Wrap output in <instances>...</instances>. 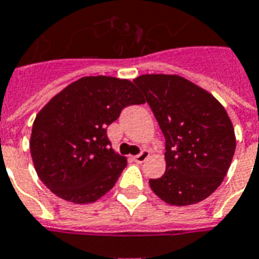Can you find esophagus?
<instances>
[{
    "label": "esophagus",
    "instance_id": "esophagus-1",
    "mask_svg": "<svg viewBox=\"0 0 259 259\" xmlns=\"http://www.w3.org/2000/svg\"><path fill=\"white\" fill-rule=\"evenodd\" d=\"M149 156H151L149 155V152L143 151L141 153H138L137 156H134V160H136V163H144V161L147 160Z\"/></svg>",
    "mask_w": 259,
    "mask_h": 259
}]
</instances>
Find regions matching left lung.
<instances>
[{
    "label": "left lung",
    "instance_id": "1",
    "mask_svg": "<svg viewBox=\"0 0 259 259\" xmlns=\"http://www.w3.org/2000/svg\"><path fill=\"white\" fill-rule=\"evenodd\" d=\"M165 138V172L149 186L169 205L205 200L220 186L234 157V126L222 104L177 74L134 80Z\"/></svg>",
    "mask_w": 259,
    "mask_h": 259
}]
</instances>
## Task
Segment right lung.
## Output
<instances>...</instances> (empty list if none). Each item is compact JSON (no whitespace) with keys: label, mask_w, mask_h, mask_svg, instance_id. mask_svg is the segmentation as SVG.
<instances>
[{"label":"right lung","mask_w":259,"mask_h":259,"mask_svg":"<svg viewBox=\"0 0 259 259\" xmlns=\"http://www.w3.org/2000/svg\"><path fill=\"white\" fill-rule=\"evenodd\" d=\"M145 103L133 82L82 77L39 111L29 149L37 177L59 198L90 204L103 197L127 161L111 148L107 126L127 106Z\"/></svg>","instance_id":"add662e5"}]
</instances>
